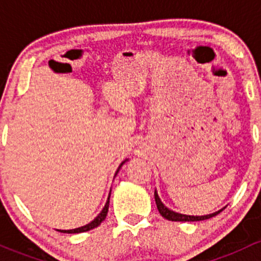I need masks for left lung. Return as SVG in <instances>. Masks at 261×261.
Returning a JSON list of instances; mask_svg holds the SVG:
<instances>
[{"instance_id": "8db88e82", "label": "left lung", "mask_w": 261, "mask_h": 261, "mask_svg": "<svg viewBox=\"0 0 261 261\" xmlns=\"http://www.w3.org/2000/svg\"><path fill=\"white\" fill-rule=\"evenodd\" d=\"M154 197H155V203H156L158 211H159L160 215L163 216L164 218L169 221H180V222H192V221H203V220H208V218L215 217L216 215H218L222 210L217 212H213L211 215H204V216H189V215H181V213L174 212L172 210L168 208L167 206H164L162 201H160L159 196H158V192H154Z\"/></svg>"}]
</instances>
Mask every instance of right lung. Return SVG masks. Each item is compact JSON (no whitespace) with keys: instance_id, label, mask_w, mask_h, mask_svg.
Segmentation results:
<instances>
[{"instance_id":"obj_1","label":"right lung","mask_w":261,"mask_h":261,"mask_svg":"<svg viewBox=\"0 0 261 261\" xmlns=\"http://www.w3.org/2000/svg\"><path fill=\"white\" fill-rule=\"evenodd\" d=\"M126 162V160H125ZM125 162H122L120 164V167H118V169L116 170V173H115V177H116V174H117L118 173V170H120V168L122 167V164ZM110 196H111V192H110V194H109V198H107V202H106V204H105V207H103V210H102L101 212L98 213V216H97L96 218H94L93 221H91V222L89 223H87L86 226H82V227H78V228H73V230H59L60 232H64V233H80V232H86V231H89V230H93V228H96L97 226H99L102 223V221L105 220V218H106V216H107V212H109V204H110Z\"/></svg>"}]
</instances>
